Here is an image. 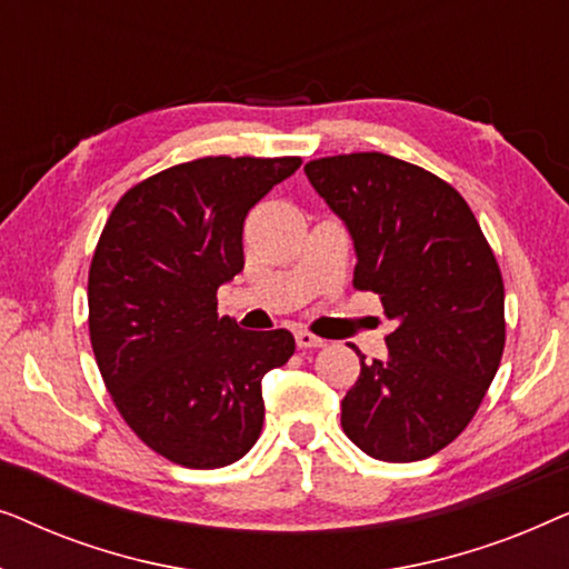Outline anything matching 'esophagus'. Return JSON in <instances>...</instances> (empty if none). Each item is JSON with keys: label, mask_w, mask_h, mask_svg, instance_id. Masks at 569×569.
Instances as JSON below:
<instances>
[{"label": "esophagus", "mask_w": 569, "mask_h": 569, "mask_svg": "<svg viewBox=\"0 0 569 569\" xmlns=\"http://www.w3.org/2000/svg\"><path fill=\"white\" fill-rule=\"evenodd\" d=\"M295 345H298L300 349H318V347H323L326 341L310 331H295Z\"/></svg>", "instance_id": "1"}]
</instances>
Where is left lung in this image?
<instances>
[{"mask_svg": "<svg viewBox=\"0 0 569 569\" xmlns=\"http://www.w3.org/2000/svg\"><path fill=\"white\" fill-rule=\"evenodd\" d=\"M306 176L352 236L355 287L396 323L386 360H360L341 427L378 461H422L466 430L500 368V267L461 193L430 170L352 152L310 160Z\"/></svg>", "mask_w": 569, "mask_h": 569, "instance_id": "obj_1", "label": "left lung"}]
</instances>
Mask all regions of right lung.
<instances>
[{"label": "right lung", "mask_w": 569, "mask_h": 569, "mask_svg": "<svg viewBox=\"0 0 569 569\" xmlns=\"http://www.w3.org/2000/svg\"><path fill=\"white\" fill-rule=\"evenodd\" d=\"M300 158H199L119 199L92 253L90 345L137 438L186 469L243 458L263 425L261 378L295 352L287 329L217 316L243 271V222Z\"/></svg>", "instance_id": "add662e5"}]
</instances>
